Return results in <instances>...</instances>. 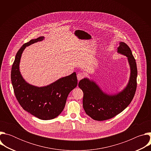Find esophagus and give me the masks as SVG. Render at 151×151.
Segmentation results:
<instances>
[{"label": "esophagus", "instance_id": "esophagus-1", "mask_svg": "<svg viewBox=\"0 0 151 151\" xmlns=\"http://www.w3.org/2000/svg\"><path fill=\"white\" fill-rule=\"evenodd\" d=\"M84 77H85V74L83 73L79 72L77 74V78H78V81H80L81 79H83Z\"/></svg>", "mask_w": 151, "mask_h": 151}]
</instances>
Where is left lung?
Segmentation results:
<instances>
[{
	"label": "left lung",
	"mask_w": 151,
	"mask_h": 151,
	"mask_svg": "<svg viewBox=\"0 0 151 151\" xmlns=\"http://www.w3.org/2000/svg\"><path fill=\"white\" fill-rule=\"evenodd\" d=\"M117 52L127 57L130 68L129 81L121 91L114 94H107L96 82L87 78L81 79L78 84L83 93V109L88 116L96 121L111 119L122 112L132 102L136 93L137 70L132 50L125 43L121 42Z\"/></svg>",
	"instance_id": "1"
}]
</instances>
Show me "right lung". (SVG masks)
Instances as JSON below:
<instances>
[{
    "instance_id": "obj_1",
    "label": "right lung",
    "mask_w": 151,
    "mask_h": 151,
    "mask_svg": "<svg viewBox=\"0 0 151 151\" xmlns=\"http://www.w3.org/2000/svg\"><path fill=\"white\" fill-rule=\"evenodd\" d=\"M44 36L32 39L17 52L11 69V82L15 97L23 108L42 120L58 116L65 106L68 96L78 84L76 74L63 77L44 87H36L27 83L19 71V63L24 49L34 43L42 41Z\"/></svg>"
}]
</instances>
